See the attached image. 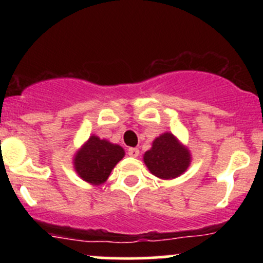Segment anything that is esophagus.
Instances as JSON below:
<instances>
[{"label":"esophagus","instance_id":"1","mask_svg":"<svg viewBox=\"0 0 263 263\" xmlns=\"http://www.w3.org/2000/svg\"><path fill=\"white\" fill-rule=\"evenodd\" d=\"M127 153H128V156H131V157H138V155H140V149H138V148H128Z\"/></svg>","mask_w":263,"mask_h":263}]
</instances>
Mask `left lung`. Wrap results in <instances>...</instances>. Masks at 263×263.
<instances>
[{"mask_svg":"<svg viewBox=\"0 0 263 263\" xmlns=\"http://www.w3.org/2000/svg\"><path fill=\"white\" fill-rule=\"evenodd\" d=\"M143 162L153 176L170 180L182 176L192 163V155L172 132L159 135L143 155Z\"/></svg>","mask_w":263,"mask_h":263,"instance_id":"8db88e82","label":"left lung"}]
</instances>
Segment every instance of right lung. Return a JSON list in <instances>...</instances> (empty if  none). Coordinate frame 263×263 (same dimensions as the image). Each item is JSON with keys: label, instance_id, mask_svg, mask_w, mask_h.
Segmentation results:
<instances>
[{"label": "right lung", "instance_id": "right-lung-1", "mask_svg": "<svg viewBox=\"0 0 263 263\" xmlns=\"http://www.w3.org/2000/svg\"><path fill=\"white\" fill-rule=\"evenodd\" d=\"M123 157L125 151L121 146L91 135L75 152L73 165L84 182L91 185H101Z\"/></svg>", "mask_w": 263, "mask_h": 263}]
</instances>
